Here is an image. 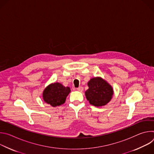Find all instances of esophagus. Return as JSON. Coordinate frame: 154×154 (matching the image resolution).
I'll return each instance as SVG.
<instances>
[{"label":"esophagus","instance_id":"esophagus-1","mask_svg":"<svg viewBox=\"0 0 154 154\" xmlns=\"http://www.w3.org/2000/svg\"><path fill=\"white\" fill-rule=\"evenodd\" d=\"M77 90L80 91V92H82L83 90V88L82 86H79V88H77Z\"/></svg>","mask_w":154,"mask_h":154}]
</instances>
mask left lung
<instances>
[{"mask_svg": "<svg viewBox=\"0 0 154 154\" xmlns=\"http://www.w3.org/2000/svg\"><path fill=\"white\" fill-rule=\"evenodd\" d=\"M88 86L89 88L85 92V96L90 104L96 106L105 105L112 98V87L100 77L91 79Z\"/></svg>", "mask_w": 154, "mask_h": 154, "instance_id": "left-lung-1", "label": "left lung"}]
</instances>
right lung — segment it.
Instances as JSON below:
<instances>
[{
  "mask_svg": "<svg viewBox=\"0 0 154 154\" xmlns=\"http://www.w3.org/2000/svg\"><path fill=\"white\" fill-rule=\"evenodd\" d=\"M71 92L69 87H65L59 83H54L49 85L43 91V99L52 106L63 104L66 97Z\"/></svg>",
  "mask_w": 154,
  "mask_h": 154,
  "instance_id": "right-lung-1",
  "label": "right lung"
}]
</instances>
